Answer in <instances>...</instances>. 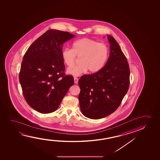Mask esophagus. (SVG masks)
<instances>
[{
    "instance_id": "obj_1",
    "label": "esophagus",
    "mask_w": 160,
    "mask_h": 160,
    "mask_svg": "<svg viewBox=\"0 0 160 160\" xmlns=\"http://www.w3.org/2000/svg\"><path fill=\"white\" fill-rule=\"evenodd\" d=\"M78 81H79V79H78L76 77H74V82H75V83L77 84L78 82Z\"/></svg>"
}]
</instances>
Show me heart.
Here are the masks:
<instances>
[{"mask_svg":"<svg viewBox=\"0 0 160 160\" xmlns=\"http://www.w3.org/2000/svg\"><path fill=\"white\" fill-rule=\"evenodd\" d=\"M72 48H65L61 51L63 62L68 67L73 66L76 57H80L79 65L68 69V73L78 76L89 70L95 72L105 65L109 56L107 46L94 39L84 38L76 40L72 45Z\"/></svg>","mask_w":160,"mask_h":160,"instance_id":"1","label":"heart"}]
</instances>
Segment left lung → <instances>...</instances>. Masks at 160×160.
<instances>
[{
    "mask_svg": "<svg viewBox=\"0 0 160 160\" xmlns=\"http://www.w3.org/2000/svg\"><path fill=\"white\" fill-rule=\"evenodd\" d=\"M110 54L100 70L84 75L79 80L81 113L87 118L98 119L115 112L129 86L130 71L125 55L115 39L108 35Z\"/></svg>",
    "mask_w": 160,
    "mask_h": 160,
    "instance_id": "1",
    "label": "left lung"
}]
</instances>
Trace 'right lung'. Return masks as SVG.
<instances>
[{
    "label": "right lung",
    "mask_w": 160,
    "mask_h": 160,
    "mask_svg": "<svg viewBox=\"0 0 160 160\" xmlns=\"http://www.w3.org/2000/svg\"><path fill=\"white\" fill-rule=\"evenodd\" d=\"M74 37L68 32L49 29L32 43L24 55L19 82L27 102L39 113L57 110L74 84L73 76L64 73L61 56L63 43Z\"/></svg>",
    "instance_id": "obj_1"
}]
</instances>
